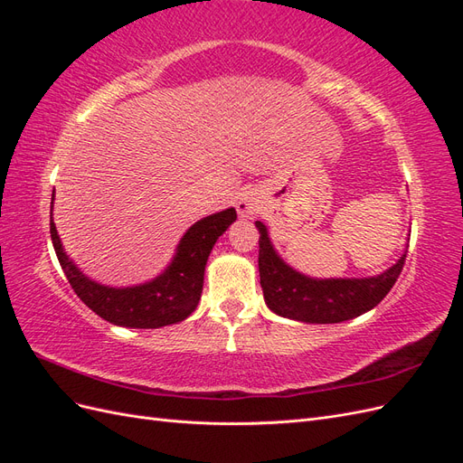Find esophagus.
<instances>
[{"label":"esophagus","mask_w":463,"mask_h":463,"mask_svg":"<svg viewBox=\"0 0 463 463\" xmlns=\"http://www.w3.org/2000/svg\"><path fill=\"white\" fill-rule=\"evenodd\" d=\"M257 210V204L250 201V199H240L237 201V213H240L243 218H247V216H250Z\"/></svg>","instance_id":"34e87169"}]
</instances>
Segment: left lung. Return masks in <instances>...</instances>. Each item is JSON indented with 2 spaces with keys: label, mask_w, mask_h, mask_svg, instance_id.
Segmentation results:
<instances>
[{
  "label": "left lung",
  "mask_w": 463,
  "mask_h": 463,
  "mask_svg": "<svg viewBox=\"0 0 463 463\" xmlns=\"http://www.w3.org/2000/svg\"><path fill=\"white\" fill-rule=\"evenodd\" d=\"M259 237V274L269 309L307 325H334L355 318L381 303L396 284L408 250L388 270L371 278H309L286 264L262 222H255Z\"/></svg>",
  "instance_id": "8db88e82"
}]
</instances>
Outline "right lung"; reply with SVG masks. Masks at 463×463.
I'll use <instances>...</instances> for the list:
<instances>
[{"instance_id":"right-lung-1","label":"right lung","mask_w":463,"mask_h":463,"mask_svg":"<svg viewBox=\"0 0 463 463\" xmlns=\"http://www.w3.org/2000/svg\"><path fill=\"white\" fill-rule=\"evenodd\" d=\"M235 208H226L222 213L194 222L185 235L181 237L167 269L150 282L131 288L102 286L82 274L79 266L63 250L52 218V208L50 233L55 255H58L69 284L89 309L116 326L160 328L185 320L197 309L210 250H213L218 237L235 222Z\"/></svg>"}]
</instances>
